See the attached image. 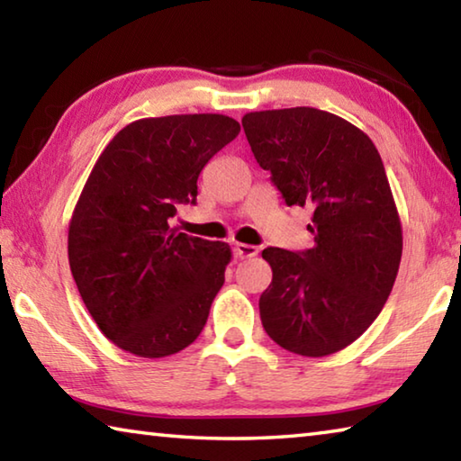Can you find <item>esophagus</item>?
<instances>
[{
  "instance_id": "obj_1",
  "label": "esophagus",
  "mask_w": 461,
  "mask_h": 461,
  "mask_svg": "<svg viewBox=\"0 0 461 461\" xmlns=\"http://www.w3.org/2000/svg\"><path fill=\"white\" fill-rule=\"evenodd\" d=\"M233 252H236L238 258L246 260V258H254V256L258 254V248L252 246V244H240V241H238V244L233 246Z\"/></svg>"
}]
</instances>
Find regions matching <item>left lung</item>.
Listing matches in <instances>:
<instances>
[{"label": "left lung", "mask_w": 461, "mask_h": 461, "mask_svg": "<svg viewBox=\"0 0 461 461\" xmlns=\"http://www.w3.org/2000/svg\"><path fill=\"white\" fill-rule=\"evenodd\" d=\"M241 126L286 205L313 209V248L262 252L272 268L260 294L264 330L293 354L339 352L380 315L401 264V220L380 154L362 130L315 107L252 112Z\"/></svg>", "instance_id": "8db88e82"}]
</instances>
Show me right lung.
<instances>
[{
	"mask_svg": "<svg viewBox=\"0 0 461 461\" xmlns=\"http://www.w3.org/2000/svg\"><path fill=\"white\" fill-rule=\"evenodd\" d=\"M238 134L220 113L138 120L93 167L68 225V264L93 321L126 352L176 354L205 327L231 249L170 220L197 203L203 167Z\"/></svg>",
	"mask_w": 461,
	"mask_h": 461,
	"instance_id": "right-lung-1",
	"label": "right lung"
}]
</instances>
